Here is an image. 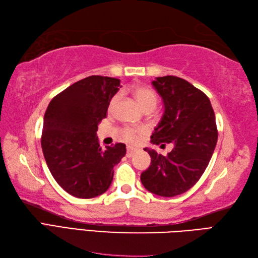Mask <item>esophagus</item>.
Here are the masks:
<instances>
[{
	"mask_svg": "<svg viewBox=\"0 0 258 258\" xmlns=\"http://www.w3.org/2000/svg\"><path fill=\"white\" fill-rule=\"evenodd\" d=\"M137 149H135V148H127V158H131V156H134L135 154H136V152H137Z\"/></svg>",
	"mask_w": 258,
	"mask_h": 258,
	"instance_id": "34e87169",
	"label": "esophagus"
}]
</instances>
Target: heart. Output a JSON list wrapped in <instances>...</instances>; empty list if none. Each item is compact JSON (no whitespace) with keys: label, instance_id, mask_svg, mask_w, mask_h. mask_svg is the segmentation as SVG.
Segmentation results:
<instances>
[{"label":"heart","instance_id":"1","mask_svg":"<svg viewBox=\"0 0 258 258\" xmlns=\"http://www.w3.org/2000/svg\"><path fill=\"white\" fill-rule=\"evenodd\" d=\"M131 93L137 99V102L139 103V105L144 110H153L155 108V106L158 105V95L156 93L150 89L148 86H143V85H135L131 87ZM118 102V95L112 96L109 102V109L114 108V106ZM141 131L135 129V128H130V127H125L122 129V136L124 138L125 141L128 142H136L139 138Z\"/></svg>","mask_w":258,"mask_h":258}]
</instances>
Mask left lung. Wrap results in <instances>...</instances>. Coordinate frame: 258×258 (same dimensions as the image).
Listing matches in <instances>:
<instances>
[{"mask_svg":"<svg viewBox=\"0 0 258 258\" xmlns=\"http://www.w3.org/2000/svg\"><path fill=\"white\" fill-rule=\"evenodd\" d=\"M152 85L162 97L164 114L151 142L173 143L174 148L166 156L144 149L151 165L141 181L150 192L174 197L190 189L209 164L218 140L215 111L208 96L184 79L166 75Z\"/></svg>","mask_w":258,"mask_h":258,"instance_id":"obj_1","label":"left lung"}]
</instances>
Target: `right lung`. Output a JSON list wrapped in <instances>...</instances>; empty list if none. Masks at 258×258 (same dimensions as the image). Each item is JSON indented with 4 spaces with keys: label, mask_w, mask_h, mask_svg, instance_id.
Segmentation results:
<instances>
[{
    "label": "right lung",
    "mask_w": 258,
    "mask_h": 258,
    "mask_svg": "<svg viewBox=\"0 0 258 258\" xmlns=\"http://www.w3.org/2000/svg\"><path fill=\"white\" fill-rule=\"evenodd\" d=\"M120 80L92 75L54 96L43 117L41 148L49 171L74 197L89 199L108 189L125 144L99 147L96 131Z\"/></svg>",
    "instance_id": "1"
}]
</instances>
